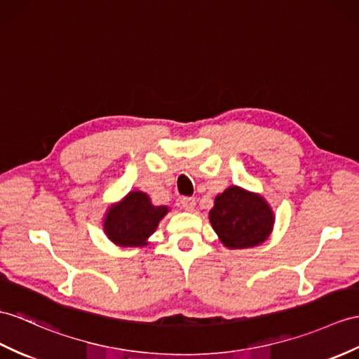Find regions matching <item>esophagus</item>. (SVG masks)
<instances>
[{"label":"esophagus","mask_w":359,"mask_h":359,"mask_svg":"<svg viewBox=\"0 0 359 359\" xmlns=\"http://www.w3.org/2000/svg\"><path fill=\"white\" fill-rule=\"evenodd\" d=\"M181 205H182V208L187 210V212H190V210H194V207L196 205V201H195V198L184 196L181 199Z\"/></svg>","instance_id":"1"}]
</instances>
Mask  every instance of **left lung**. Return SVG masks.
<instances>
[{"mask_svg":"<svg viewBox=\"0 0 359 359\" xmlns=\"http://www.w3.org/2000/svg\"><path fill=\"white\" fill-rule=\"evenodd\" d=\"M210 222L225 247L250 248L268 238L274 216L264 198L231 186L216 196Z\"/></svg>","mask_w":359,"mask_h":359,"instance_id":"obj_1","label":"left lung"}]
</instances>
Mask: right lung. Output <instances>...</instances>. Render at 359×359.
<instances>
[{"label":"right lung","mask_w":359,"mask_h":359,"mask_svg":"<svg viewBox=\"0 0 359 359\" xmlns=\"http://www.w3.org/2000/svg\"><path fill=\"white\" fill-rule=\"evenodd\" d=\"M168 210L164 205H152L149 196L143 191H130L118 205L109 208L103 229L117 245H144Z\"/></svg>","instance_id":"obj_1"}]
</instances>
